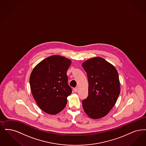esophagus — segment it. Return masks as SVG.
Returning a JSON list of instances; mask_svg holds the SVG:
<instances>
[{"mask_svg":"<svg viewBox=\"0 0 146 146\" xmlns=\"http://www.w3.org/2000/svg\"><path fill=\"white\" fill-rule=\"evenodd\" d=\"M74 90V92H78V88H74V90Z\"/></svg>","mask_w":146,"mask_h":146,"instance_id":"1","label":"esophagus"}]
</instances>
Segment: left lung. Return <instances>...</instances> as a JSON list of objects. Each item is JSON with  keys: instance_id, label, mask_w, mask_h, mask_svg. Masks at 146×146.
<instances>
[{"instance_id": "obj_1", "label": "left lung", "mask_w": 146, "mask_h": 146, "mask_svg": "<svg viewBox=\"0 0 146 146\" xmlns=\"http://www.w3.org/2000/svg\"><path fill=\"white\" fill-rule=\"evenodd\" d=\"M88 75V95L82 100L84 110L92 119L105 116L115 105L121 91L115 67L100 57L90 58L82 64Z\"/></svg>"}]
</instances>
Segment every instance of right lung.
<instances>
[{
    "label": "right lung",
    "instance_id": "1",
    "mask_svg": "<svg viewBox=\"0 0 146 146\" xmlns=\"http://www.w3.org/2000/svg\"><path fill=\"white\" fill-rule=\"evenodd\" d=\"M70 59L54 55L37 64L30 76L33 96L42 110L50 115L62 111L72 94L68 84L67 70L71 64Z\"/></svg>",
    "mask_w": 146,
    "mask_h": 146
}]
</instances>
